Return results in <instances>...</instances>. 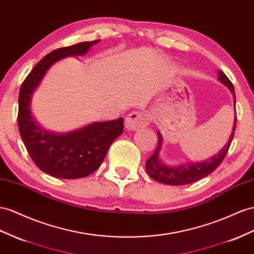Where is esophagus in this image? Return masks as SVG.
<instances>
[{"label": "esophagus", "instance_id": "1", "mask_svg": "<svg viewBox=\"0 0 254 254\" xmlns=\"http://www.w3.org/2000/svg\"><path fill=\"white\" fill-rule=\"evenodd\" d=\"M150 123V116L147 113L132 112L129 113L125 120V126L127 131H136L141 127H146Z\"/></svg>", "mask_w": 254, "mask_h": 254}]
</instances>
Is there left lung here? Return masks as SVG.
Here are the masks:
<instances>
[{
  "mask_svg": "<svg viewBox=\"0 0 254 254\" xmlns=\"http://www.w3.org/2000/svg\"><path fill=\"white\" fill-rule=\"evenodd\" d=\"M218 80L221 83H223L231 91L234 100V107H235V119H234L233 122V128L229 140L226 141V144L223 146L222 149H220L216 154L212 155L209 159L200 162H187V163H181L177 165H167L161 159L163 138H162L161 133L158 131L159 139L157 149H155L154 153L146 162V171L153 180L163 185L170 186L189 185L199 179H203L204 177L211 174L225 158L227 150H229L231 142L233 140L234 133H235L234 131L236 128V95L232 82L225 76L223 71L220 69L218 70Z\"/></svg>",
  "mask_w": 254,
  "mask_h": 254,
  "instance_id": "1",
  "label": "left lung"
}]
</instances>
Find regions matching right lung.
<instances>
[{"instance_id": "add662e5", "label": "right lung", "mask_w": 254, "mask_h": 254, "mask_svg": "<svg viewBox=\"0 0 254 254\" xmlns=\"http://www.w3.org/2000/svg\"><path fill=\"white\" fill-rule=\"evenodd\" d=\"M100 43L83 42L51 51L25 78L18 99V127L25 148L41 171L62 179L89 176L100 167L113 141L123 132V118L92 122L73 131L57 133L44 128L32 114V99L45 75L67 57L84 56Z\"/></svg>"}]
</instances>
